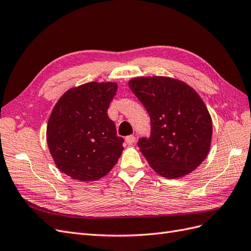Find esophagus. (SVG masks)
<instances>
[{
    "instance_id": "34e87169",
    "label": "esophagus",
    "mask_w": 251,
    "mask_h": 251,
    "mask_svg": "<svg viewBox=\"0 0 251 251\" xmlns=\"http://www.w3.org/2000/svg\"><path fill=\"white\" fill-rule=\"evenodd\" d=\"M135 140H136V138H135L134 135H128V136H126V142L127 144L134 143Z\"/></svg>"
}]
</instances>
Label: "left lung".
I'll use <instances>...</instances> for the list:
<instances>
[{"label":"left lung","instance_id":"obj_1","mask_svg":"<svg viewBox=\"0 0 251 251\" xmlns=\"http://www.w3.org/2000/svg\"><path fill=\"white\" fill-rule=\"evenodd\" d=\"M128 87L151 118V136L137 143L151 168L169 179L198 168L212 135L211 117L198 93L183 81L164 76L133 78Z\"/></svg>","mask_w":251,"mask_h":251}]
</instances>
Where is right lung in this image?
I'll list each match as a JSON object with an SVG mask.
<instances>
[{
	"instance_id": "obj_1",
	"label": "right lung",
	"mask_w": 251,
	"mask_h": 251,
	"mask_svg": "<svg viewBox=\"0 0 251 251\" xmlns=\"http://www.w3.org/2000/svg\"><path fill=\"white\" fill-rule=\"evenodd\" d=\"M117 83L91 81L68 90L59 98L47 125L50 154L60 172L83 182L105 176L123 153L109 105Z\"/></svg>"
}]
</instances>
